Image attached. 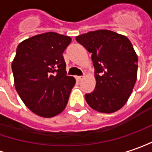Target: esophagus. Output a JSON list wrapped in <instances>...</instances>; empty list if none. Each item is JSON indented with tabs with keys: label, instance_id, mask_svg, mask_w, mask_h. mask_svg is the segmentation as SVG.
<instances>
[{
	"label": "esophagus",
	"instance_id": "1",
	"mask_svg": "<svg viewBox=\"0 0 152 152\" xmlns=\"http://www.w3.org/2000/svg\"><path fill=\"white\" fill-rule=\"evenodd\" d=\"M82 79H83V76H76V81H80V80H82Z\"/></svg>",
	"mask_w": 152,
	"mask_h": 152
}]
</instances>
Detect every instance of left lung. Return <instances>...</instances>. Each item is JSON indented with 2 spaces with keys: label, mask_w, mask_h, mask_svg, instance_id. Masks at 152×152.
I'll use <instances>...</instances> for the list:
<instances>
[{
  "label": "left lung",
  "mask_w": 152,
  "mask_h": 152,
  "mask_svg": "<svg viewBox=\"0 0 152 152\" xmlns=\"http://www.w3.org/2000/svg\"><path fill=\"white\" fill-rule=\"evenodd\" d=\"M91 53L96 87L86 94L95 111L113 113L126 103L137 78L138 58L127 37L109 30H97L76 37Z\"/></svg>",
  "instance_id": "8db88e82"
}]
</instances>
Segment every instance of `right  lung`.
I'll return each mask as SVG.
<instances>
[{
	"label": "right lung",
	"mask_w": 152,
	"mask_h": 152,
	"mask_svg": "<svg viewBox=\"0 0 152 152\" xmlns=\"http://www.w3.org/2000/svg\"><path fill=\"white\" fill-rule=\"evenodd\" d=\"M72 38L56 32H46L20 43L11 68L17 93L36 115L50 118L64 111L73 76H66L62 53Z\"/></svg>",
	"instance_id": "add662e5"
}]
</instances>
